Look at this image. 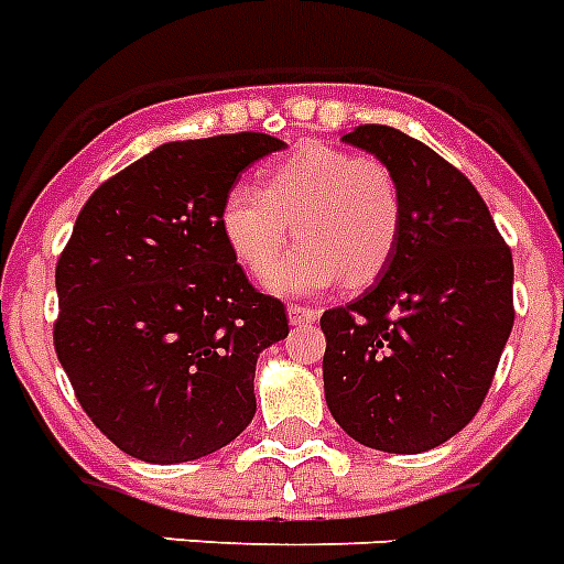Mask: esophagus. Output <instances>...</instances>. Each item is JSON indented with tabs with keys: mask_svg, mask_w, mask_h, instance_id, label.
Returning <instances> with one entry per match:
<instances>
[{
	"mask_svg": "<svg viewBox=\"0 0 564 564\" xmlns=\"http://www.w3.org/2000/svg\"><path fill=\"white\" fill-rule=\"evenodd\" d=\"M290 321H292V324H295V326L312 324V321H318V310H312V306L292 304V306H290Z\"/></svg>",
	"mask_w": 564,
	"mask_h": 564,
	"instance_id": "1",
	"label": "esophagus"
}]
</instances>
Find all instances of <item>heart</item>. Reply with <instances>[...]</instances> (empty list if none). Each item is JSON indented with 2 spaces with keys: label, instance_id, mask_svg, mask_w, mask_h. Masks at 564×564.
Wrapping results in <instances>:
<instances>
[{
  "label": "heart",
  "instance_id": "1",
  "mask_svg": "<svg viewBox=\"0 0 564 564\" xmlns=\"http://www.w3.org/2000/svg\"><path fill=\"white\" fill-rule=\"evenodd\" d=\"M302 243L281 264L289 224ZM217 224L231 258L249 274H269L283 295L318 292L340 281L358 290L390 267L404 229V197L384 160L306 143L272 163L260 192H226Z\"/></svg>",
  "mask_w": 564,
  "mask_h": 564
}]
</instances>
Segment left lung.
<instances>
[{
    "mask_svg": "<svg viewBox=\"0 0 564 564\" xmlns=\"http://www.w3.org/2000/svg\"><path fill=\"white\" fill-rule=\"evenodd\" d=\"M344 140L399 180L404 229L384 274L321 315L329 413L355 442L424 453L470 424L513 329V254L470 180L390 126Z\"/></svg>",
    "mask_w": 564,
    "mask_h": 564,
    "instance_id": "8db88e82",
    "label": "left lung"
}]
</instances>
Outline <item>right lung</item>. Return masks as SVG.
Instances as JSON below:
<instances>
[{
    "label": "right lung",
    "mask_w": 564,
    "mask_h": 564,
    "mask_svg": "<svg viewBox=\"0 0 564 564\" xmlns=\"http://www.w3.org/2000/svg\"><path fill=\"white\" fill-rule=\"evenodd\" d=\"M283 145L258 131L165 143L85 200L56 260L54 349L122 453L192 462L252 421L258 352L290 321L231 258L217 212L240 172Z\"/></svg>",
    "instance_id": "obj_1"
}]
</instances>
